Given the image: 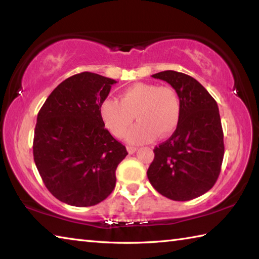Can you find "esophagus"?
I'll use <instances>...</instances> for the list:
<instances>
[{"label":"esophagus","instance_id":"obj_1","mask_svg":"<svg viewBox=\"0 0 259 259\" xmlns=\"http://www.w3.org/2000/svg\"><path fill=\"white\" fill-rule=\"evenodd\" d=\"M137 150H138V148L135 147V146H126V151H128L129 154H134V153Z\"/></svg>","mask_w":259,"mask_h":259}]
</instances>
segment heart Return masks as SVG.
Instances as JSON below:
<instances>
[{
  "label": "heart",
  "mask_w": 259,
  "mask_h": 259,
  "mask_svg": "<svg viewBox=\"0 0 259 259\" xmlns=\"http://www.w3.org/2000/svg\"><path fill=\"white\" fill-rule=\"evenodd\" d=\"M100 115L115 137H123L134 145L152 142L157 135L165 137L176 129L181 116V100L174 88L155 83H135L122 91L120 100L106 98L100 105Z\"/></svg>",
  "instance_id": "1"
}]
</instances>
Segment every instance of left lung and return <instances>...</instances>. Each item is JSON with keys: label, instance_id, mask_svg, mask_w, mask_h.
I'll use <instances>...</instances> for the list:
<instances>
[{"label": "left lung", "instance_id": "8db88e82", "mask_svg": "<svg viewBox=\"0 0 259 259\" xmlns=\"http://www.w3.org/2000/svg\"><path fill=\"white\" fill-rule=\"evenodd\" d=\"M152 76L176 90L181 116L171 137L154 148L148 181L168 199H195L214 185L224 157L217 103L200 82L186 74L164 71Z\"/></svg>", "mask_w": 259, "mask_h": 259}]
</instances>
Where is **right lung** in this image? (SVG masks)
Masks as SVG:
<instances>
[{
	"label": "right lung",
	"mask_w": 259,
	"mask_h": 259,
	"mask_svg": "<svg viewBox=\"0 0 259 259\" xmlns=\"http://www.w3.org/2000/svg\"><path fill=\"white\" fill-rule=\"evenodd\" d=\"M116 81L83 72L52 91L37 114L33 154L55 198L74 207L102 202L115 187V171L128 155L100 115Z\"/></svg>",
	"instance_id": "add662e5"
}]
</instances>
